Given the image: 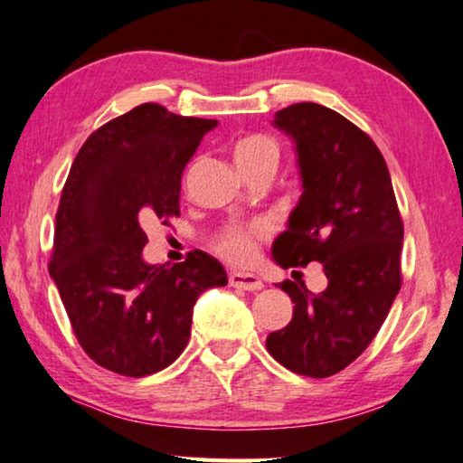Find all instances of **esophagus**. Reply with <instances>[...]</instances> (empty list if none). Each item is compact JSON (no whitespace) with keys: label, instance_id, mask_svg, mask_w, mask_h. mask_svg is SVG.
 <instances>
[{"label":"esophagus","instance_id":"esophagus-1","mask_svg":"<svg viewBox=\"0 0 463 463\" xmlns=\"http://www.w3.org/2000/svg\"><path fill=\"white\" fill-rule=\"evenodd\" d=\"M230 284L233 288H241V290H250V292H256V290H261V288H264V282H261L258 276L243 274V272L230 274Z\"/></svg>","mask_w":463,"mask_h":463}]
</instances>
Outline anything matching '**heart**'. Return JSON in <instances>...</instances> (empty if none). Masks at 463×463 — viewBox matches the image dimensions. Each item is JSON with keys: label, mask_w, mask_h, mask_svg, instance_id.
Masks as SVG:
<instances>
[{"label": "heart", "mask_w": 463, "mask_h": 463, "mask_svg": "<svg viewBox=\"0 0 463 463\" xmlns=\"http://www.w3.org/2000/svg\"><path fill=\"white\" fill-rule=\"evenodd\" d=\"M233 159L238 167H250L258 163H278V145L269 137L251 135L243 137L233 146ZM268 235V228L261 223H230L215 238L213 250L223 260L235 266L250 264L258 254L260 241Z\"/></svg>", "instance_id": "b5f03b06"}]
</instances>
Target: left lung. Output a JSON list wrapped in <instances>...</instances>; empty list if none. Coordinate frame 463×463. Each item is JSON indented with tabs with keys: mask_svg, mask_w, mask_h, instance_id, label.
<instances>
[{
	"mask_svg": "<svg viewBox=\"0 0 463 463\" xmlns=\"http://www.w3.org/2000/svg\"><path fill=\"white\" fill-rule=\"evenodd\" d=\"M274 127L296 145L302 195L274 241L278 266L320 261L328 286L314 294L286 280L294 302L286 328L266 348L292 373L325 379L348 367L379 333L401 290L403 222L377 145L336 110L298 102Z\"/></svg>",
	"mask_w": 463,
	"mask_h": 463,
	"instance_id": "8db88e82",
	"label": "left lung"
}]
</instances>
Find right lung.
<instances>
[{"label": "right lung", "mask_w": 463, "mask_h": 463, "mask_svg": "<svg viewBox=\"0 0 463 463\" xmlns=\"http://www.w3.org/2000/svg\"><path fill=\"white\" fill-rule=\"evenodd\" d=\"M215 127L145 102L96 128L70 167L48 268L78 343L112 373L169 367L187 346L199 294L228 284L202 250L171 268L143 260V225L179 215L183 169Z\"/></svg>", "instance_id": "obj_1"}]
</instances>
